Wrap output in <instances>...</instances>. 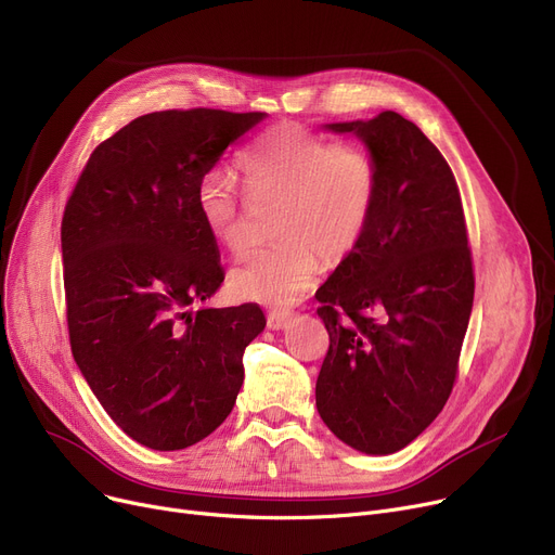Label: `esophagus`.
<instances>
[{"instance_id":"1","label":"esophagus","mask_w":555,"mask_h":555,"mask_svg":"<svg viewBox=\"0 0 555 555\" xmlns=\"http://www.w3.org/2000/svg\"><path fill=\"white\" fill-rule=\"evenodd\" d=\"M289 319H293V312H289V310H270V312H268V326H270L272 331L285 328Z\"/></svg>"}]
</instances>
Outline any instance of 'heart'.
I'll use <instances>...</instances> for the list:
<instances>
[{"label":"heart","mask_w":555,"mask_h":555,"mask_svg":"<svg viewBox=\"0 0 555 555\" xmlns=\"http://www.w3.org/2000/svg\"><path fill=\"white\" fill-rule=\"evenodd\" d=\"M245 195L224 170L197 184V211L211 236L231 254L249 245L254 209L279 207L276 243L251 251L231 270V289L243 299L287 306L322 270V258L353 254L371 224L380 170L356 143H333L301 126L283 124L254 141L238 162Z\"/></svg>","instance_id":"1"}]
</instances>
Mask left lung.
<instances>
[{
    "instance_id": "left-lung-1",
    "label": "left lung",
    "mask_w": 555,
    "mask_h": 555,
    "mask_svg": "<svg viewBox=\"0 0 555 555\" xmlns=\"http://www.w3.org/2000/svg\"><path fill=\"white\" fill-rule=\"evenodd\" d=\"M326 128L366 143L380 191L362 243L314 295L331 337L317 412L346 446L393 454L456 380L475 299L463 204L446 157L398 112Z\"/></svg>"
}]
</instances>
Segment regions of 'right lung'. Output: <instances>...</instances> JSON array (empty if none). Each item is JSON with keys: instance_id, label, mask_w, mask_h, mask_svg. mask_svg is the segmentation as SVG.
Listing matches in <instances>:
<instances>
[{"instance_id": "obj_1", "label": "right lung", "mask_w": 555, "mask_h": 555, "mask_svg": "<svg viewBox=\"0 0 555 555\" xmlns=\"http://www.w3.org/2000/svg\"><path fill=\"white\" fill-rule=\"evenodd\" d=\"M266 112L166 109L99 143L67 199L61 241L74 360L137 443L195 446L231 414L243 353L266 328L256 304L202 308L220 251L197 184Z\"/></svg>"}]
</instances>
